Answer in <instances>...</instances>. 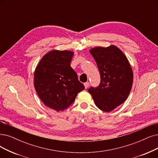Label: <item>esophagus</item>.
Returning a JSON list of instances; mask_svg holds the SVG:
<instances>
[{
	"instance_id": "esophagus-1",
	"label": "esophagus",
	"mask_w": 158,
	"mask_h": 158,
	"mask_svg": "<svg viewBox=\"0 0 158 158\" xmlns=\"http://www.w3.org/2000/svg\"><path fill=\"white\" fill-rule=\"evenodd\" d=\"M89 83L88 82V81H87V82L84 83V86H85V89H87V88L88 87H89Z\"/></svg>"
}]
</instances>
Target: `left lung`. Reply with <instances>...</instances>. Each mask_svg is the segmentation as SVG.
<instances>
[{
  "instance_id": "obj_1",
  "label": "left lung",
  "mask_w": 158,
  "mask_h": 158,
  "mask_svg": "<svg viewBox=\"0 0 158 158\" xmlns=\"http://www.w3.org/2000/svg\"><path fill=\"white\" fill-rule=\"evenodd\" d=\"M100 75L98 86L89 92L98 108L110 112L128 98L133 84V72L124 53L115 46L96 47L90 50Z\"/></svg>"
}]
</instances>
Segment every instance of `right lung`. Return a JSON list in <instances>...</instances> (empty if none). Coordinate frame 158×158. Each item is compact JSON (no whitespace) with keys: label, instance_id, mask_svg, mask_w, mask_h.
I'll list each match as a JSON object with an SVG mask.
<instances>
[{"label":"right lung","instance_id":"obj_1","mask_svg":"<svg viewBox=\"0 0 158 158\" xmlns=\"http://www.w3.org/2000/svg\"><path fill=\"white\" fill-rule=\"evenodd\" d=\"M73 52L52 50L43 56L34 73V87L44 104L56 111L69 108L85 89L71 67Z\"/></svg>","mask_w":158,"mask_h":158}]
</instances>
